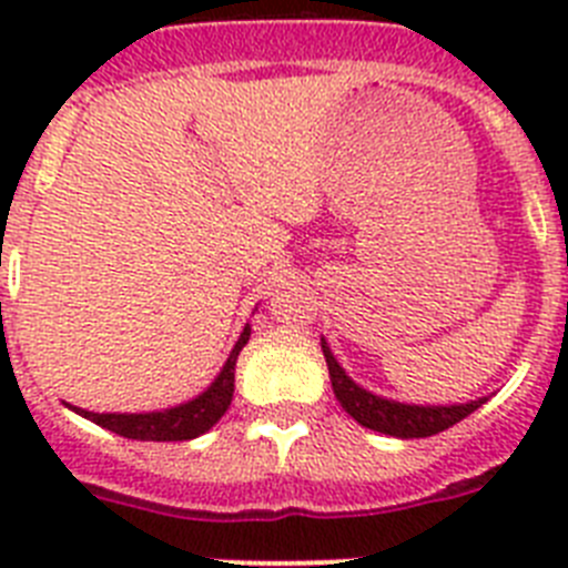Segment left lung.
Listing matches in <instances>:
<instances>
[{
	"mask_svg": "<svg viewBox=\"0 0 568 568\" xmlns=\"http://www.w3.org/2000/svg\"><path fill=\"white\" fill-rule=\"evenodd\" d=\"M321 349H324V358H327L329 381H333V393L335 398H338V404L344 406L346 413L353 415L361 426L375 429V433L393 435V438H429V435L444 433V429L455 426L458 420H464L466 415L475 413L480 404H486V398L446 406L400 404V400L384 398V395H375L369 393V389H364L361 384H355V381L344 373V366L335 361L333 349H329L324 338H321Z\"/></svg>",
	"mask_w": 568,
	"mask_h": 568,
	"instance_id": "8db88e82",
	"label": "left lung"
}]
</instances>
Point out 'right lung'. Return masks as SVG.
I'll return each instance as SVG.
<instances>
[{"label": "right lung", "mask_w": 568, "mask_h": 568, "mask_svg": "<svg viewBox=\"0 0 568 568\" xmlns=\"http://www.w3.org/2000/svg\"><path fill=\"white\" fill-rule=\"evenodd\" d=\"M250 341V324L241 329L239 341H235L233 353L224 361L222 373L215 375L213 384L199 393L195 398L184 400L170 409H155V413H88L79 406H70L73 413L82 418L93 420L102 429L122 435V438L133 440H193L213 429L224 413H227L230 400H233L235 389V361L239 353L247 346Z\"/></svg>", "instance_id": "obj_1"}]
</instances>
